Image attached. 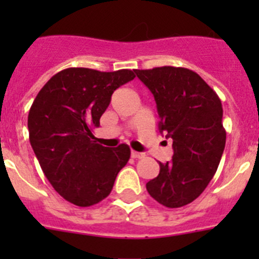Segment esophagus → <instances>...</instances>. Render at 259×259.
Listing matches in <instances>:
<instances>
[{"label": "esophagus", "mask_w": 259, "mask_h": 259, "mask_svg": "<svg viewBox=\"0 0 259 259\" xmlns=\"http://www.w3.org/2000/svg\"><path fill=\"white\" fill-rule=\"evenodd\" d=\"M131 155H132V158H144V157H145V153H141V152H136V150H132Z\"/></svg>", "instance_id": "34e87169"}]
</instances>
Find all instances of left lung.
<instances>
[{
  "label": "left lung",
  "instance_id": "1",
  "mask_svg": "<svg viewBox=\"0 0 259 259\" xmlns=\"http://www.w3.org/2000/svg\"><path fill=\"white\" fill-rule=\"evenodd\" d=\"M135 72L154 96L158 131L172 139V159L159 162V174L146 183V191L163 206L182 207L205 191L219 166L226 145L222 102L188 68L163 66Z\"/></svg>",
  "mask_w": 259,
  "mask_h": 259
}]
</instances>
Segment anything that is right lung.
<instances>
[{
  "instance_id": "obj_1",
  "label": "right lung",
  "mask_w": 259,
  "mask_h": 259,
  "mask_svg": "<svg viewBox=\"0 0 259 259\" xmlns=\"http://www.w3.org/2000/svg\"><path fill=\"white\" fill-rule=\"evenodd\" d=\"M134 79L131 70L66 68L50 77L29 109V143L38 163L53 188L76 206L106 198L130 159V146L100 145L92 130L114 91Z\"/></svg>"
}]
</instances>
